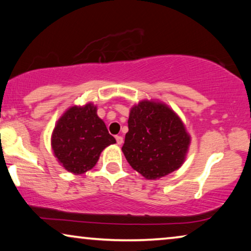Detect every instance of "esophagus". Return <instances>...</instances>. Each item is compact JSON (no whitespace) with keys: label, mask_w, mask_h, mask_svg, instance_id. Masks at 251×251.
I'll use <instances>...</instances> for the list:
<instances>
[{"label":"esophagus","mask_w":251,"mask_h":251,"mask_svg":"<svg viewBox=\"0 0 251 251\" xmlns=\"http://www.w3.org/2000/svg\"><path fill=\"white\" fill-rule=\"evenodd\" d=\"M115 140H117V144H118L119 146L123 144V138H122L121 136H117V137H115Z\"/></svg>","instance_id":"1"}]
</instances>
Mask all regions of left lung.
Returning a JSON list of instances; mask_svg holds the SVG:
<instances>
[{
    "label": "left lung",
    "instance_id": "8db88e82",
    "mask_svg": "<svg viewBox=\"0 0 251 251\" xmlns=\"http://www.w3.org/2000/svg\"><path fill=\"white\" fill-rule=\"evenodd\" d=\"M128 128L122 151L145 178L158 179L184 164L191 136L167 104L142 100L131 107Z\"/></svg>",
    "mask_w": 251,
    "mask_h": 251
}]
</instances>
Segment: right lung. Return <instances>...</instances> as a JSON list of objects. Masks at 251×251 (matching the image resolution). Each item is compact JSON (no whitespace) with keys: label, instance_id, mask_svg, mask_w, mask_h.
<instances>
[{"label":"right lung","instance_id":"1","mask_svg":"<svg viewBox=\"0 0 251 251\" xmlns=\"http://www.w3.org/2000/svg\"><path fill=\"white\" fill-rule=\"evenodd\" d=\"M93 103L71 106L57 121L51 134V149L66 171L80 175L98 163L100 155L115 139L98 115Z\"/></svg>","mask_w":251,"mask_h":251}]
</instances>
